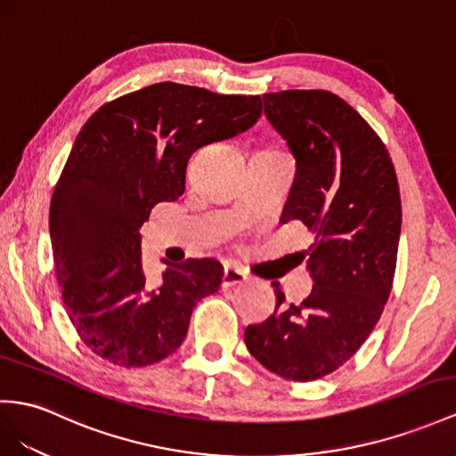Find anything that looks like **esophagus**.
Segmentation results:
<instances>
[{
	"label": "esophagus",
	"mask_w": 456,
	"mask_h": 456,
	"mask_svg": "<svg viewBox=\"0 0 456 456\" xmlns=\"http://www.w3.org/2000/svg\"><path fill=\"white\" fill-rule=\"evenodd\" d=\"M247 273H244L242 270H239V267H235V265H225V270H224V289H227V287H232V285H240V283H244L247 281Z\"/></svg>",
	"instance_id": "1"
}]
</instances>
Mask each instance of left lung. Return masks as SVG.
<instances>
[{
  "mask_svg": "<svg viewBox=\"0 0 456 456\" xmlns=\"http://www.w3.org/2000/svg\"><path fill=\"white\" fill-rule=\"evenodd\" d=\"M264 111L297 158L281 221L312 235L308 298L248 325L244 343L264 368L290 381H312L341 368L368 339L389 298L401 237V192L378 133L328 90L264 94Z\"/></svg>",
  "mask_w": 456,
  "mask_h": 456,
  "instance_id": "obj_1",
  "label": "left lung"
}]
</instances>
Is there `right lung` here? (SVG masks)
Instances as JSON below:
<instances>
[{"label": "right lung", "instance_id": "obj_1", "mask_svg": "<svg viewBox=\"0 0 456 456\" xmlns=\"http://www.w3.org/2000/svg\"><path fill=\"white\" fill-rule=\"evenodd\" d=\"M260 115V96L158 83L103 103L80 128L52 196L50 235L67 316L96 356L144 368L181 346L224 265L166 262L150 283L138 231L158 202L184 192L198 148L244 133Z\"/></svg>", "mask_w": 456, "mask_h": 456}]
</instances>
